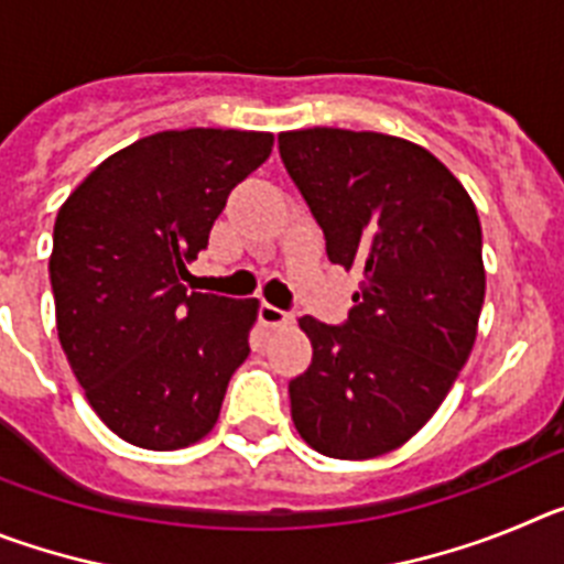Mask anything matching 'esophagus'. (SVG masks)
I'll use <instances>...</instances> for the list:
<instances>
[{
  "instance_id": "esophagus-1",
  "label": "esophagus",
  "mask_w": 564,
  "mask_h": 564,
  "mask_svg": "<svg viewBox=\"0 0 564 564\" xmlns=\"http://www.w3.org/2000/svg\"><path fill=\"white\" fill-rule=\"evenodd\" d=\"M259 322H262V325H265V327L291 325L293 313L279 311V307H273V305H268V302H262V305H259Z\"/></svg>"
}]
</instances>
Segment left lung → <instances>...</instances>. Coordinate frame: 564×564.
Wrapping results in <instances>:
<instances>
[{
    "label": "left lung",
    "instance_id": "1",
    "mask_svg": "<svg viewBox=\"0 0 564 564\" xmlns=\"http://www.w3.org/2000/svg\"><path fill=\"white\" fill-rule=\"evenodd\" d=\"M279 154L361 288L344 325L299 318L313 361L288 387L307 446L367 460L410 441L449 395L486 296L480 217L455 174L417 143L313 127Z\"/></svg>",
    "mask_w": 564,
    "mask_h": 564
}]
</instances>
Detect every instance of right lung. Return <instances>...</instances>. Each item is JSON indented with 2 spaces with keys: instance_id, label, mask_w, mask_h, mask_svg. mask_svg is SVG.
<instances>
[{
  "instance_id": "1",
  "label": "right lung",
  "mask_w": 564,
  "mask_h": 564,
  "mask_svg": "<svg viewBox=\"0 0 564 564\" xmlns=\"http://www.w3.org/2000/svg\"><path fill=\"white\" fill-rule=\"evenodd\" d=\"M271 149V132L149 134L109 154L58 208V341L89 406L132 446L172 452L206 437L251 352L257 299L188 293L183 282L231 188Z\"/></svg>"
}]
</instances>
